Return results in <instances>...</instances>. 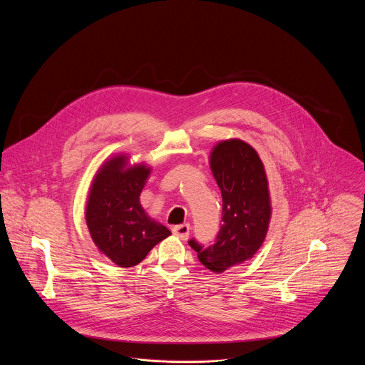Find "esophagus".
Instances as JSON below:
<instances>
[{
  "mask_svg": "<svg viewBox=\"0 0 365 365\" xmlns=\"http://www.w3.org/2000/svg\"><path fill=\"white\" fill-rule=\"evenodd\" d=\"M189 232H190V225L189 224H182V225L173 227V234L178 235L182 240H187Z\"/></svg>",
  "mask_w": 365,
  "mask_h": 365,
  "instance_id": "34e87169",
  "label": "esophagus"
}]
</instances>
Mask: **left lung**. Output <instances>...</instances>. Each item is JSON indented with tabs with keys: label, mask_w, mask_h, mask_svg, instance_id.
Wrapping results in <instances>:
<instances>
[{
	"label": "left lung",
	"mask_w": 365,
	"mask_h": 365,
	"mask_svg": "<svg viewBox=\"0 0 365 365\" xmlns=\"http://www.w3.org/2000/svg\"><path fill=\"white\" fill-rule=\"evenodd\" d=\"M210 168L221 189L224 224L212 247L203 250L193 240L189 245L206 269L222 273L248 262L263 245L272 220V197L264 165L244 140L218 141L210 153Z\"/></svg>",
	"instance_id": "obj_1"
}]
</instances>
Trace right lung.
I'll return each instance as SVG.
<instances>
[{
  "label": "right lung",
  "instance_id": "add662e5",
  "mask_svg": "<svg viewBox=\"0 0 365 365\" xmlns=\"http://www.w3.org/2000/svg\"><path fill=\"white\" fill-rule=\"evenodd\" d=\"M151 173L145 162L131 163L118 153L98 168L86 196L85 220L99 254L118 267L141 263L150 250L172 232L148 217L140 195Z\"/></svg>",
  "mask_w": 365,
  "mask_h": 365
}]
</instances>
